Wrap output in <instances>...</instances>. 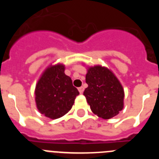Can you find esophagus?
<instances>
[{"instance_id":"34e87169","label":"esophagus","mask_w":159,"mask_h":159,"mask_svg":"<svg viewBox=\"0 0 159 159\" xmlns=\"http://www.w3.org/2000/svg\"><path fill=\"white\" fill-rule=\"evenodd\" d=\"M78 90H79V92H80V93L82 94L84 91V87H80V88H78Z\"/></svg>"}]
</instances>
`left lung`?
<instances>
[{
    "instance_id": "1",
    "label": "left lung",
    "mask_w": 159,
    "mask_h": 159,
    "mask_svg": "<svg viewBox=\"0 0 159 159\" xmlns=\"http://www.w3.org/2000/svg\"><path fill=\"white\" fill-rule=\"evenodd\" d=\"M86 83L88 87L84 95L95 115L109 119L123 110V88L110 70L101 66L89 67Z\"/></svg>"
}]
</instances>
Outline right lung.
I'll use <instances>...</instances> for the list:
<instances>
[{
  "label": "right lung",
  "instance_id": "right-lung-1",
  "mask_svg": "<svg viewBox=\"0 0 159 159\" xmlns=\"http://www.w3.org/2000/svg\"><path fill=\"white\" fill-rule=\"evenodd\" d=\"M79 94L71 79L64 74V66H51L44 71L36 84V107L46 117L58 119L71 110Z\"/></svg>",
  "mask_w": 159,
  "mask_h": 159
}]
</instances>
